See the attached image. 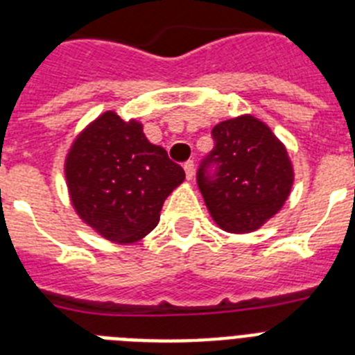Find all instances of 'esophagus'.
<instances>
[{"label":"esophagus","instance_id":"esophagus-1","mask_svg":"<svg viewBox=\"0 0 355 355\" xmlns=\"http://www.w3.org/2000/svg\"><path fill=\"white\" fill-rule=\"evenodd\" d=\"M183 168H184V174H187V180H192L193 172H196V165H193V162H187L183 165Z\"/></svg>","mask_w":355,"mask_h":355}]
</instances>
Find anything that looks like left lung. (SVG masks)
Returning <instances> with one entry per match:
<instances>
[{"mask_svg": "<svg viewBox=\"0 0 355 355\" xmlns=\"http://www.w3.org/2000/svg\"><path fill=\"white\" fill-rule=\"evenodd\" d=\"M211 135L215 147L197 171L206 206L227 233L256 231L291 192L293 167L286 147L252 115L220 122Z\"/></svg>", "mask_w": 355, "mask_h": 355, "instance_id": "left-lung-1", "label": "left lung"}]
</instances>
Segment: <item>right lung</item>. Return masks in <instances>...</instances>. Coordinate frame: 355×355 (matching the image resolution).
Returning a JSON list of instances; mask_svg holds the SVG:
<instances>
[{"instance_id": "right-lung-1", "label": "right lung", "mask_w": 355, "mask_h": 355, "mask_svg": "<svg viewBox=\"0 0 355 355\" xmlns=\"http://www.w3.org/2000/svg\"><path fill=\"white\" fill-rule=\"evenodd\" d=\"M72 206L85 224L115 243H133L156 227L184 171L146 139L137 121L105 112L85 128L65 158Z\"/></svg>"}]
</instances>
